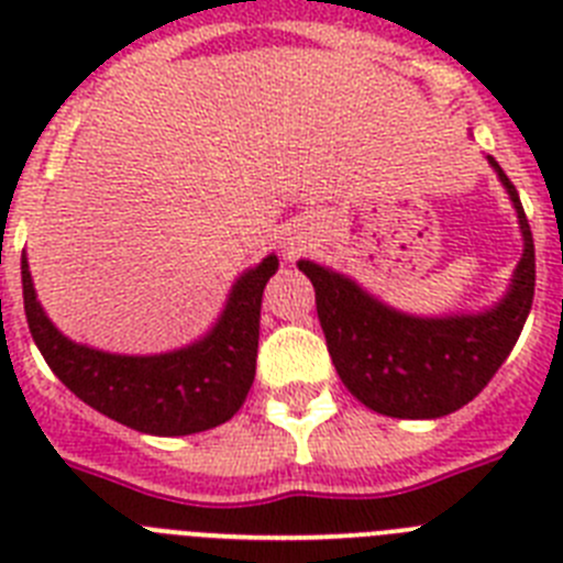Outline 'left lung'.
I'll use <instances>...</instances> for the list:
<instances>
[{"mask_svg": "<svg viewBox=\"0 0 563 563\" xmlns=\"http://www.w3.org/2000/svg\"><path fill=\"white\" fill-rule=\"evenodd\" d=\"M516 208L525 251L494 307L451 316H411L363 290L350 276L301 258L316 310L343 386L372 411L437 420L474 400L499 372L525 327L536 290V247L516 186L487 154Z\"/></svg>", "mask_w": 563, "mask_h": 563, "instance_id": "1", "label": "left lung"}]
</instances>
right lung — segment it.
Wrapping results in <instances>:
<instances>
[{
    "mask_svg": "<svg viewBox=\"0 0 563 563\" xmlns=\"http://www.w3.org/2000/svg\"><path fill=\"white\" fill-rule=\"evenodd\" d=\"M278 271L265 256L233 282L217 324L180 350L118 355L69 341L38 305L27 253H22L24 316L53 375L109 420L154 437H186L231 420L256 375L262 292Z\"/></svg>",
    "mask_w": 563,
    "mask_h": 563,
    "instance_id": "1",
    "label": "right lung"
}]
</instances>
